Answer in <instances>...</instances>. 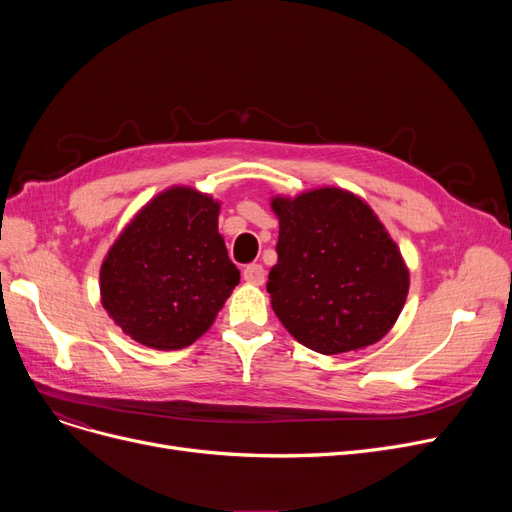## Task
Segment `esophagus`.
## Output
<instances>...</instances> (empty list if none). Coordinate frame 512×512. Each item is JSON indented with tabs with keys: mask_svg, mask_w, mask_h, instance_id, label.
Instances as JSON below:
<instances>
[{
	"mask_svg": "<svg viewBox=\"0 0 512 512\" xmlns=\"http://www.w3.org/2000/svg\"><path fill=\"white\" fill-rule=\"evenodd\" d=\"M242 276H245V280L249 284H263L265 282V270H263V265H259V263L247 265L245 272H242Z\"/></svg>",
	"mask_w": 512,
	"mask_h": 512,
	"instance_id": "34e87169",
	"label": "esophagus"
}]
</instances>
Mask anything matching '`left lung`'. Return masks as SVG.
Returning a JSON list of instances; mask_svg holds the SVG:
<instances>
[{"label": "left lung", "instance_id": "obj_1", "mask_svg": "<svg viewBox=\"0 0 512 512\" xmlns=\"http://www.w3.org/2000/svg\"><path fill=\"white\" fill-rule=\"evenodd\" d=\"M272 209L280 236L267 292L284 328L321 355L382 340L405 307L409 272L369 205L319 188L276 197Z\"/></svg>", "mask_w": 512, "mask_h": 512}]
</instances>
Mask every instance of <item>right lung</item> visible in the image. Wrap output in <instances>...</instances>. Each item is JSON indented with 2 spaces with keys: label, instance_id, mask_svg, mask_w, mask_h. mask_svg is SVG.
I'll list each match as a JSON object with an SVG mask.
<instances>
[{
  "label": "right lung",
  "instance_id": "1",
  "mask_svg": "<svg viewBox=\"0 0 512 512\" xmlns=\"http://www.w3.org/2000/svg\"><path fill=\"white\" fill-rule=\"evenodd\" d=\"M218 213L209 195L176 186L114 242L101 265V303L132 340L178 351L209 330L240 280Z\"/></svg>",
  "mask_w": 512,
  "mask_h": 512
}]
</instances>
